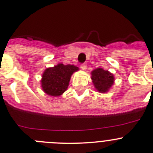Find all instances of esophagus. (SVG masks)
<instances>
[{
    "label": "esophagus",
    "mask_w": 153,
    "mask_h": 153,
    "mask_svg": "<svg viewBox=\"0 0 153 153\" xmlns=\"http://www.w3.org/2000/svg\"><path fill=\"white\" fill-rule=\"evenodd\" d=\"M81 68L82 70H85L87 68V64L85 63H82V64H81Z\"/></svg>",
    "instance_id": "obj_1"
}]
</instances>
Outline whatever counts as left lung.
Returning <instances> with one entry per match:
<instances>
[{
  "label": "left lung",
  "instance_id": "obj_1",
  "mask_svg": "<svg viewBox=\"0 0 153 153\" xmlns=\"http://www.w3.org/2000/svg\"><path fill=\"white\" fill-rule=\"evenodd\" d=\"M91 75L94 87L100 93L107 92L114 83L113 75L101 68L94 69L91 72Z\"/></svg>",
  "mask_w": 153,
  "mask_h": 153
}]
</instances>
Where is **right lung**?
I'll list each match as a JSON object with an SVG mask.
<instances>
[{
    "mask_svg": "<svg viewBox=\"0 0 153 153\" xmlns=\"http://www.w3.org/2000/svg\"><path fill=\"white\" fill-rule=\"evenodd\" d=\"M78 70V68L75 65L63 64L47 68L41 80L43 91L51 96H59L66 91L71 76Z\"/></svg>",
    "mask_w": 153,
    "mask_h": 153,
    "instance_id": "add662e5",
    "label": "right lung"
}]
</instances>
